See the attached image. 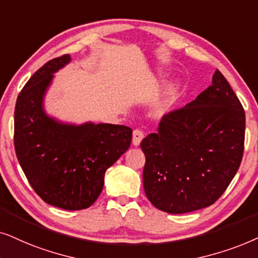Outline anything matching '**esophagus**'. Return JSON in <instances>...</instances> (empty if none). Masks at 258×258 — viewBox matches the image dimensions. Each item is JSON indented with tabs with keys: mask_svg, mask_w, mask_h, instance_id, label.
I'll use <instances>...</instances> for the list:
<instances>
[{
	"mask_svg": "<svg viewBox=\"0 0 258 258\" xmlns=\"http://www.w3.org/2000/svg\"><path fill=\"white\" fill-rule=\"evenodd\" d=\"M144 138V132L142 130L139 128H136L135 131H133V139H132V143L135 146H139L140 143H142V140Z\"/></svg>",
	"mask_w": 258,
	"mask_h": 258,
	"instance_id": "34e87169",
	"label": "esophagus"
}]
</instances>
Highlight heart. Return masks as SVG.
Returning a JSON list of instances; mask_svg holds the SVG:
<instances>
[{"mask_svg": "<svg viewBox=\"0 0 258 258\" xmlns=\"http://www.w3.org/2000/svg\"><path fill=\"white\" fill-rule=\"evenodd\" d=\"M174 101H176V93H174V92H171L169 97L165 99V100L157 102L156 109H154V111H156L157 114H159V115L164 114V113L169 112L170 109L172 108Z\"/></svg>", "mask_w": 258, "mask_h": 258, "instance_id": "obj_1", "label": "heart"}]
</instances>
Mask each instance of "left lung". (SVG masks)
<instances>
[{"mask_svg": "<svg viewBox=\"0 0 258 258\" xmlns=\"http://www.w3.org/2000/svg\"><path fill=\"white\" fill-rule=\"evenodd\" d=\"M244 137V109L217 70L211 86L165 114L158 131L140 143L146 197L169 214L210 207L239 169Z\"/></svg>", "mask_w": 258, "mask_h": 258, "instance_id": "left-lung-1", "label": "left lung"}]
</instances>
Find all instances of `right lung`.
Wrapping results in <instances>:
<instances>
[{
  "mask_svg": "<svg viewBox=\"0 0 258 258\" xmlns=\"http://www.w3.org/2000/svg\"><path fill=\"white\" fill-rule=\"evenodd\" d=\"M71 61L64 54L34 73L16 100L14 146L34 191L46 203L82 210L97 201L106 170L132 142V130L112 123L66 125L46 115L44 92L53 73Z\"/></svg>",
  "mask_w": 258,
  "mask_h": 258,
  "instance_id": "obj_1",
  "label": "right lung"
}]
</instances>
